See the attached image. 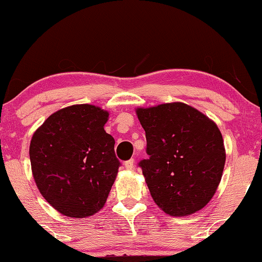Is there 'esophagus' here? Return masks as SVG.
Returning a JSON list of instances; mask_svg holds the SVG:
<instances>
[{"mask_svg":"<svg viewBox=\"0 0 262 262\" xmlns=\"http://www.w3.org/2000/svg\"><path fill=\"white\" fill-rule=\"evenodd\" d=\"M124 166H125V168H126L127 170H132L135 168V161L134 160H128V161H126V162L124 163Z\"/></svg>","mask_w":262,"mask_h":262,"instance_id":"obj_1","label":"esophagus"}]
</instances>
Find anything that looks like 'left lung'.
I'll list each match as a JSON object with an SVG mask.
<instances>
[{
	"label": "left lung",
	"mask_w": 262,
	"mask_h": 262,
	"mask_svg": "<svg viewBox=\"0 0 262 262\" xmlns=\"http://www.w3.org/2000/svg\"><path fill=\"white\" fill-rule=\"evenodd\" d=\"M145 131L142 160L154 202L175 217L202 210L220 185L225 149L220 128L205 114L182 102L136 110Z\"/></svg>",
	"instance_id": "left-lung-1"
}]
</instances>
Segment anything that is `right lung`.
<instances>
[{"label":"right lung","instance_id":"add662e5","mask_svg":"<svg viewBox=\"0 0 262 262\" xmlns=\"http://www.w3.org/2000/svg\"><path fill=\"white\" fill-rule=\"evenodd\" d=\"M108 112L74 105L51 114L30 145L32 173L41 195L64 216L84 218L105 205L119 160L106 134Z\"/></svg>","mask_w":262,"mask_h":262}]
</instances>
